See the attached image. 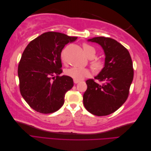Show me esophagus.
Segmentation results:
<instances>
[{"instance_id":"34e87169","label":"esophagus","mask_w":151,"mask_h":151,"mask_svg":"<svg viewBox=\"0 0 151 151\" xmlns=\"http://www.w3.org/2000/svg\"><path fill=\"white\" fill-rule=\"evenodd\" d=\"M80 82V81L79 80H76V79H74V83H75V84H77V83H79Z\"/></svg>"}]
</instances>
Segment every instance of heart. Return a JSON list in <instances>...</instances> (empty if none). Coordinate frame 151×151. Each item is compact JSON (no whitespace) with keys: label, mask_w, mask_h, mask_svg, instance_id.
<instances>
[{"label":"heart","mask_w":151,"mask_h":151,"mask_svg":"<svg viewBox=\"0 0 151 151\" xmlns=\"http://www.w3.org/2000/svg\"><path fill=\"white\" fill-rule=\"evenodd\" d=\"M83 47L84 53L89 58H93L95 57L96 53V50L93 46L88 43H84ZM61 58L63 61L64 60L62 55ZM91 65L94 69L99 70L103 66V61L101 58H93L92 61L91 62ZM65 73L67 76L76 80H81L84 78V77L89 76L91 74V72L88 68L79 67H72L68 68V69L65 70Z\"/></svg>","instance_id":"heart-1"}]
</instances>
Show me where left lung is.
Wrapping results in <instances>:
<instances>
[{"label": "left lung", "mask_w": 151, "mask_h": 151, "mask_svg": "<svg viewBox=\"0 0 151 151\" xmlns=\"http://www.w3.org/2000/svg\"><path fill=\"white\" fill-rule=\"evenodd\" d=\"M101 45L105 53L104 67L94 77L86 81L83 95L86 109L93 115L106 116L116 111L128 98L134 78L133 63L128 50L115 40L103 36L88 40Z\"/></svg>", "instance_id": "obj_1"}]
</instances>
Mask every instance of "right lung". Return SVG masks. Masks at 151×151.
<instances>
[{
  "label": "right lung",
  "mask_w": 151,
  "mask_h": 151,
  "mask_svg": "<svg viewBox=\"0 0 151 151\" xmlns=\"http://www.w3.org/2000/svg\"><path fill=\"white\" fill-rule=\"evenodd\" d=\"M77 38L49 31L32 40L24 49L17 70L19 90L34 110L48 114L63 106L65 94L74 82L72 77L59 76L62 72L61 52Z\"/></svg>",
  "instance_id": "1"
}]
</instances>
